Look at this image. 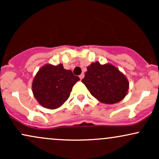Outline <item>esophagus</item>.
Masks as SVG:
<instances>
[{
    "label": "esophagus",
    "mask_w": 159,
    "mask_h": 159,
    "mask_svg": "<svg viewBox=\"0 0 159 159\" xmlns=\"http://www.w3.org/2000/svg\"><path fill=\"white\" fill-rule=\"evenodd\" d=\"M84 77V75L83 73H82L81 75H79V78H80V79H82V78H83Z\"/></svg>",
    "instance_id": "esophagus-1"
}]
</instances>
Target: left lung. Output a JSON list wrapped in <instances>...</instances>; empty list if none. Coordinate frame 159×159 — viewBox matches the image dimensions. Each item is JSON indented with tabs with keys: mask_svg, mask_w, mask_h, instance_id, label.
Instances as JSON below:
<instances>
[{
	"mask_svg": "<svg viewBox=\"0 0 159 159\" xmlns=\"http://www.w3.org/2000/svg\"><path fill=\"white\" fill-rule=\"evenodd\" d=\"M81 80L91 95L105 104L119 102L126 96L129 83L119 69L111 64L93 63Z\"/></svg>",
	"mask_w": 159,
	"mask_h": 159,
	"instance_id": "left-lung-1",
	"label": "left lung"
}]
</instances>
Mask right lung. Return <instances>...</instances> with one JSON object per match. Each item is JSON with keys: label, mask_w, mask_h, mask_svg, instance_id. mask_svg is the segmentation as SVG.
Returning <instances> with one entry per match:
<instances>
[{"label": "right lung", "mask_w": 159, "mask_h": 159, "mask_svg": "<svg viewBox=\"0 0 159 159\" xmlns=\"http://www.w3.org/2000/svg\"><path fill=\"white\" fill-rule=\"evenodd\" d=\"M80 80L63 65H45L34 77L32 90L42 106L49 109L60 107L68 99L72 87Z\"/></svg>", "instance_id": "right-lung-1"}]
</instances>
